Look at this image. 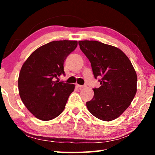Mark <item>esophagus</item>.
I'll return each mask as SVG.
<instances>
[{
    "mask_svg": "<svg viewBox=\"0 0 155 155\" xmlns=\"http://www.w3.org/2000/svg\"><path fill=\"white\" fill-rule=\"evenodd\" d=\"M76 86H77V87L79 88V89L85 87V85H78V84H76Z\"/></svg>",
    "mask_w": 155,
    "mask_h": 155,
    "instance_id": "1",
    "label": "esophagus"
}]
</instances>
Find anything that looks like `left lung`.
<instances>
[{
  "mask_svg": "<svg viewBox=\"0 0 155 155\" xmlns=\"http://www.w3.org/2000/svg\"><path fill=\"white\" fill-rule=\"evenodd\" d=\"M78 44L91 63L94 78L101 87L86 103L94 116L111 121L127 109L137 92V77L128 57L121 50L98 41H79Z\"/></svg>",
  "mask_w": 155,
  "mask_h": 155,
  "instance_id": "obj_1",
  "label": "left lung"
}]
</instances>
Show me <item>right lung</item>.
Wrapping results in <instances>:
<instances>
[{"mask_svg": "<svg viewBox=\"0 0 155 155\" xmlns=\"http://www.w3.org/2000/svg\"><path fill=\"white\" fill-rule=\"evenodd\" d=\"M77 44L70 40L51 41L35 50L22 65L18 78L19 94L37 118L48 121L64 111L74 85L55 78L65 75L64 63Z\"/></svg>", "mask_w": 155, "mask_h": 155, "instance_id": "add662e5", "label": "right lung"}]
</instances>
